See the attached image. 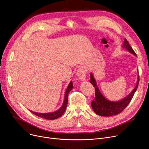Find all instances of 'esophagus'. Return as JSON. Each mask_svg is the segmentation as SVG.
Returning a JSON list of instances; mask_svg holds the SVG:
<instances>
[{
    "instance_id": "obj_1",
    "label": "esophagus",
    "mask_w": 149,
    "mask_h": 149,
    "mask_svg": "<svg viewBox=\"0 0 149 149\" xmlns=\"http://www.w3.org/2000/svg\"><path fill=\"white\" fill-rule=\"evenodd\" d=\"M77 75L81 81L86 80V71L83 68H80L77 72Z\"/></svg>"
}]
</instances>
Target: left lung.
I'll return each instance as SVG.
<instances>
[{
    "label": "left lung",
    "instance_id": "left-lung-1",
    "mask_svg": "<svg viewBox=\"0 0 149 149\" xmlns=\"http://www.w3.org/2000/svg\"><path fill=\"white\" fill-rule=\"evenodd\" d=\"M123 47L125 48L130 53L133 54L135 56L136 54L133 50L130 45L129 44L128 41L125 39L124 42L123 44ZM91 80L90 83L92 84L95 88V97L94 99L91 102V107L93 108V111L98 115L101 116H111L117 115L123 111L127 107V105L130 103L132 100L133 97L136 91L139 81V77L138 75V81L136 83V85L133 89L132 91L125 98L122 99L121 100L117 102H113L107 100L104 96H103L100 93V90L97 85L95 79L92 73H91Z\"/></svg>",
    "mask_w": 149,
    "mask_h": 149
}]
</instances>
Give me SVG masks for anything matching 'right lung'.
Wrapping results in <instances>:
<instances>
[{"instance_id": "1", "label": "right lung", "mask_w": 149, "mask_h": 149, "mask_svg": "<svg viewBox=\"0 0 149 149\" xmlns=\"http://www.w3.org/2000/svg\"><path fill=\"white\" fill-rule=\"evenodd\" d=\"M72 88H73V83H72V81H71L66 89L65 95H64V100L63 105L59 109L56 110V111L52 112V113H38L33 112L31 111H30L33 114H34L35 115L38 116V117L48 119V120H54L61 117L66 110L67 105H68V95L69 92L72 89Z\"/></svg>"}]
</instances>
